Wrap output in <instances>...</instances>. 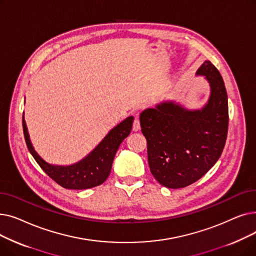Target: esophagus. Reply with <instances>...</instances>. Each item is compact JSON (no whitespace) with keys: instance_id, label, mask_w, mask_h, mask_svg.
<instances>
[{"instance_id":"1","label":"esophagus","mask_w":256,"mask_h":256,"mask_svg":"<svg viewBox=\"0 0 256 256\" xmlns=\"http://www.w3.org/2000/svg\"><path fill=\"white\" fill-rule=\"evenodd\" d=\"M139 130H140V120H139V118L136 117L135 119H134V122H132V130L137 132Z\"/></svg>"}]
</instances>
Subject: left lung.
<instances>
[{
	"instance_id": "left-lung-1",
	"label": "left lung",
	"mask_w": 256,
	"mask_h": 256,
	"mask_svg": "<svg viewBox=\"0 0 256 256\" xmlns=\"http://www.w3.org/2000/svg\"><path fill=\"white\" fill-rule=\"evenodd\" d=\"M197 74L206 76L212 89L202 110L188 111L173 102H164L140 115L150 172L170 189L188 186L202 178L216 164L227 138L224 80L210 61L201 65Z\"/></svg>"
}]
</instances>
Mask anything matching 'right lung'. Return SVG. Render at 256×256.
Returning a JSON list of instances; mask_svg holds the SVG:
<instances>
[{
    "mask_svg": "<svg viewBox=\"0 0 256 256\" xmlns=\"http://www.w3.org/2000/svg\"><path fill=\"white\" fill-rule=\"evenodd\" d=\"M134 117H128L122 122L110 130L104 140L96 146L89 156L80 162L67 166H52L40 158L34 150L30 142L26 122L22 118V130L26 147L48 176L65 189L84 190L102 184L109 176L113 160L119 145L126 138L132 130Z\"/></svg>",
    "mask_w": 256,
    "mask_h": 256,
    "instance_id": "right-lung-1",
    "label": "right lung"
}]
</instances>
